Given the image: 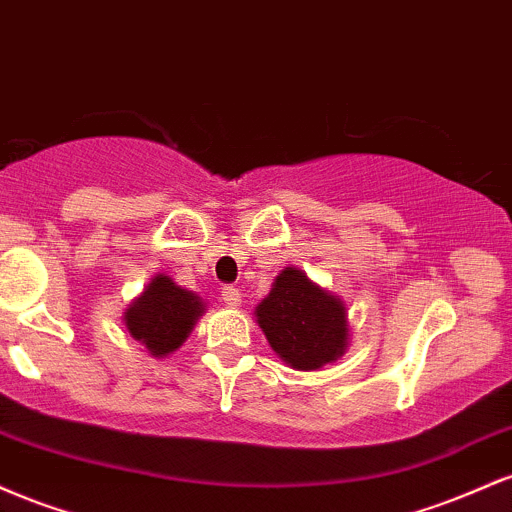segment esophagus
Segmentation results:
<instances>
[{
  "label": "esophagus",
  "instance_id": "1",
  "mask_svg": "<svg viewBox=\"0 0 512 512\" xmlns=\"http://www.w3.org/2000/svg\"><path fill=\"white\" fill-rule=\"evenodd\" d=\"M221 301L226 303L228 308H236V305H240V291L236 289V286H223Z\"/></svg>",
  "mask_w": 512,
  "mask_h": 512
}]
</instances>
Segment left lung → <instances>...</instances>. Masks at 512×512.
Returning <instances> with one entry per match:
<instances>
[{
	"label": "left lung",
	"mask_w": 512,
	"mask_h": 512,
	"mask_svg": "<svg viewBox=\"0 0 512 512\" xmlns=\"http://www.w3.org/2000/svg\"><path fill=\"white\" fill-rule=\"evenodd\" d=\"M255 315L272 349L293 368L315 370L344 354L349 337L344 303L301 269L286 267L276 276Z\"/></svg>",
	"instance_id": "1"
}]
</instances>
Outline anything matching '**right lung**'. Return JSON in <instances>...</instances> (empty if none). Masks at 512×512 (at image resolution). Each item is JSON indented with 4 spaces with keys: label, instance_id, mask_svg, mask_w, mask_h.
Instances as JSON below:
<instances>
[{
    "label": "right lung",
    "instance_id": "right-lung-1",
    "mask_svg": "<svg viewBox=\"0 0 512 512\" xmlns=\"http://www.w3.org/2000/svg\"><path fill=\"white\" fill-rule=\"evenodd\" d=\"M204 313L202 298L180 289L158 274L125 313L127 332L149 349L151 356L173 354L185 342L192 325Z\"/></svg>",
    "mask_w": 512,
    "mask_h": 512
}]
</instances>
